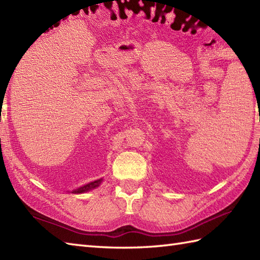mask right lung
<instances>
[{
    "mask_svg": "<svg viewBox=\"0 0 260 260\" xmlns=\"http://www.w3.org/2000/svg\"><path fill=\"white\" fill-rule=\"evenodd\" d=\"M102 181L103 180L101 179V180H96V181H93V182H90V183H88V184H86L84 186H80V187H78V189L73 190V193H84V192H87V191H89V190L95 189V187L99 186V184L102 183Z\"/></svg>",
    "mask_w": 260,
    "mask_h": 260,
    "instance_id": "right-lung-1",
    "label": "right lung"
}]
</instances>
